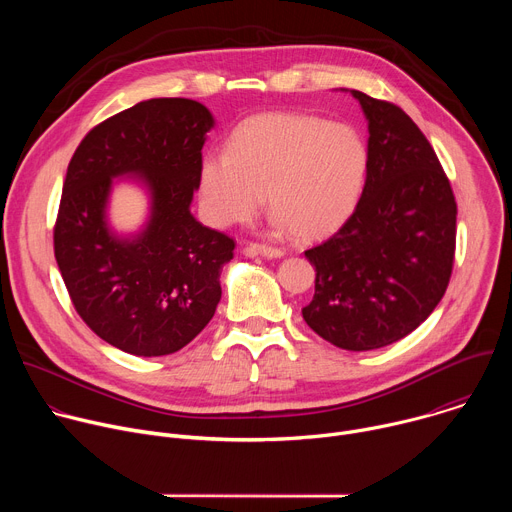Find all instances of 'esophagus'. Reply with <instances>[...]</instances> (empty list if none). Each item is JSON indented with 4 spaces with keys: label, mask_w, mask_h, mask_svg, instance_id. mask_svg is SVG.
Wrapping results in <instances>:
<instances>
[{
    "label": "esophagus",
    "mask_w": 512,
    "mask_h": 512,
    "mask_svg": "<svg viewBox=\"0 0 512 512\" xmlns=\"http://www.w3.org/2000/svg\"><path fill=\"white\" fill-rule=\"evenodd\" d=\"M245 255L249 257H267V259H277V257H283V249L279 247H271V245H265V243H249L245 247Z\"/></svg>",
    "instance_id": "34e87169"
}]
</instances>
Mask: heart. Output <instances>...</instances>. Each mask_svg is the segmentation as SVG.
Here are the masks:
<instances>
[{"mask_svg":"<svg viewBox=\"0 0 512 512\" xmlns=\"http://www.w3.org/2000/svg\"><path fill=\"white\" fill-rule=\"evenodd\" d=\"M371 166L358 129L304 113H265L245 121L229 154L200 168V202L216 227L249 223L269 198L275 223L298 239L340 229L356 210Z\"/></svg>","mask_w":512,"mask_h":512,"instance_id":"obj_1","label":"heart"}]
</instances>
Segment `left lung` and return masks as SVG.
I'll return each mask as SVG.
<instances>
[{"instance_id":"left-lung-1","label":"left lung","mask_w":512,"mask_h":512,"mask_svg":"<svg viewBox=\"0 0 512 512\" xmlns=\"http://www.w3.org/2000/svg\"><path fill=\"white\" fill-rule=\"evenodd\" d=\"M352 97L369 119V176L348 221L306 251L316 291L302 314L338 348L375 350L413 332L444 298L458 206L413 119L395 103Z\"/></svg>"}]
</instances>
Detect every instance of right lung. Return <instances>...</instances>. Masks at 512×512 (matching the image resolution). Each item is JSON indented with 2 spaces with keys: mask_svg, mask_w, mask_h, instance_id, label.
<instances>
[{
  "mask_svg": "<svg viewBox=\"0 0 512 512\" xmlns=\"http://www.w3.org/2000/svg\"><path fill=\"white\" fill-rule=\"evenodd\" d=\"M214 119L192 99L141 101L95 125L72 156L54 257L83 322L135 356L184 348L221 302V269L235 241L190 214L202 145ZM139 175L153 194L151 223L135 240L106 227L110 178Z\"/></svg>",
  "mask_w": 512,
  "mask_h": 512,
  "instance_id": "right-lung-1",
  "label": "right lung"
}]
</instances>
